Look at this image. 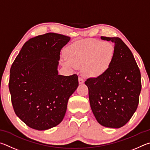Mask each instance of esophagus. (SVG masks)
<instances>
[{
  "label": "esophagus",
  "instance_id": "34e87169",
  "mask_svg": "<svg viewBox=\"0 0 150 150\" xmlns=\"http://www.w3.org/2000/svg\"><path fill=\"white\" fill-rule=\"evenodd\" d=\"M78 81H79L80 84H82V83H83V82H84V80L81 77H79V78H78Z\"/></svg>",
  "mask_w": 150,
  "mask_h": 150
}]
</instances>
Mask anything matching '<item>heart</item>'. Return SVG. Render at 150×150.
Returning a JSON list of instances; mask_svg holds the SVG:
<instances>
[{"mask_svg":"<svg viewBox=\"0 0 150 150\" xmlns=\"http://www.w3.org/2000/svg\"><path fill=\"white\" fill-rule=\"evenodd\" d=\"M113 45L95 39L80 41L66 50L67 60L63 64L70 69L83 67L84 74L90 77L101 76L108 70L114 57Z\"/></svg>","mask_w":150,"mask_h":150,"instance_id":"obj_1","label":"heart"}]
</instances>
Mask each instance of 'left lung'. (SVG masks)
<instances>
[{"instance_id": "1", "label": "left lung", "mask_w": 150, "mask_h": 150, "mask_svg": "<svg viewBox=\"0 0 150 150\" xmlns=\"http://www.w3.org/2000/svg\"><path fill=\"white\" fill-rule=\"evenodd\" d=\"M115 44L114 57L105 72L88 78L91 109L99 124L119 128L137 109L142 83L140 71L132 52L119 38L101 37Z\"/></svg>"}]
</instances>
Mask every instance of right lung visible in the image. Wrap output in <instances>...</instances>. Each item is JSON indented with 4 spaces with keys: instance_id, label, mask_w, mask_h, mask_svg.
I'll list each match as a JSON object with an SVG mask.
<instances>
[{
    "instance_id": "right-lung-1",
    "label": "right lung",
    "mask_w": 150,
    "mask_h": 150,
    "mask_svg": "<svg viewBox=\"0 0 150 150\" xmlns=\"http://www.w3.org/2000/svg\"><path fill=\"white\" fill-rule=\"evenodd\" d=\"M70 38L47 33L25 42L10 68L8 87L16 115L29 127L45 130L61 122L78 77L59 75L60 50Z\"/></svg>"
}]
</instances>
